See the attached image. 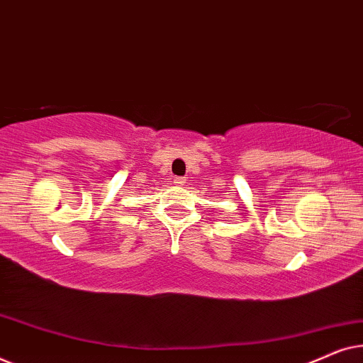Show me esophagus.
Here are the masks:
<instances>
[{"instance_id": "obj_1", "label": "esophagus", "mask_w": 363, "mask_h": 363, "mask_svg": "<svg viewBox=\"0 0 363 363\" xmlns=\"http://www.w3.org/2000/svg\"><path fill=\"white\" fill-rule=\"evenodd\" d=\"M173 183H175L177 186H183L186 183V178L185 177H175V180H173Z\"/></svg>"}]
</instances>
